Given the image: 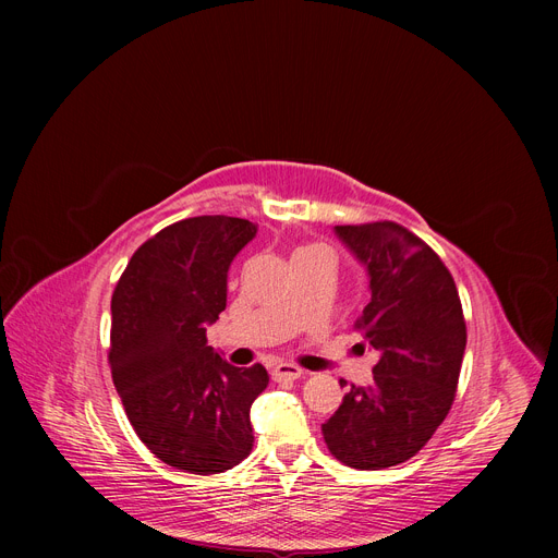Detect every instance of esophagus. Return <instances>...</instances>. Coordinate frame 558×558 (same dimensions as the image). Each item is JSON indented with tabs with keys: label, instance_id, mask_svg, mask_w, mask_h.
<instances>
[{
	"label": "esophagus",
	"instance_id": "obj_1",
	"mask_svg": "<svg viewBox=\"0 0 558 558\" xmlns=\"http://www.w3.org/2000/svg\"><path fill=\"white\" fill-rule=\"evenodd\" d=\"M271 375L276 383H294V379L303 377V368H299L294 364H278Z\"/></svg>",
	"mask_w": 558,
	"mask_h": 558
}]
</instances>
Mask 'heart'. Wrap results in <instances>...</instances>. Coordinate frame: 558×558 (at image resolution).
Returning <instances> with one entry per match:
<instances>
[{"mask_svg":"<svg viewBox=\"0 0 558 558\" xmlns=\"http://www.w3.org/2000/svg\"><path fill=\"white\" fill-rule=\"evenodd\" d=\"M316 251H326V248H320V246H316V244H310V246H301L296 253H294V257L296 255H307V253H316Z\"/></svg>","mask_w":558,"mask_h":558,"instance_id":"heart-1","label":"heart"}]
</instances>
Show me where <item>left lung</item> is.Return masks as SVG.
I'll return each mask as SVG.
<instances>
[{"mask_svg":"<svg viewBox=\"0 0 558 558\" xmlns=\"http://www.w3.org/2000/svg\"><path fill=\"white\" fill-rule=\"evenodd\" d=\"M335 234L368 274L371 301L357 328L377 364L373 383L350 387L320 429L341 463L383 471L412 459L448 416L465 320L446 264L414 232L375 221L335 226Z\"/></svg>","mask_w":558,"mask_h":558,"instance_id":"obj_1","label":"left lung"}]
</instances>
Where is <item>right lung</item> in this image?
I'll use <instances>...</instances> for the list:
<instances>
[{"label":"right lung","instance_id":"1","mask_svg":"<svg viewBox=\"0 0 558 558\" xmlns=\"http://www.w3.org/2000/svg\"><path fill=\"white\" fill-rule=\"evenodd\" d=\"M255 232L223 215L171 223L133 253L110 301L114 389L140 441L185 473L230 471L253 448L251 404L269 373L228 364L205 330L226 310L228 269Z\"/></svg>","mask_w":558,"mask_h":558}]
</instances>
